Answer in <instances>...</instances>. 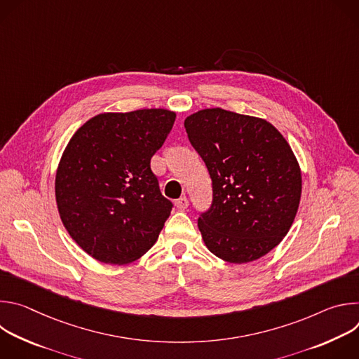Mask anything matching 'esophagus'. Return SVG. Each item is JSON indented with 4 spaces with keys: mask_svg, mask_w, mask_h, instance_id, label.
<instances>
[{
    "mask_svg": "<svg viewBox=\"0 0 359 359\" xmlns=\"http://www.w3.org/2000/svg\"><path fill=\"white\" fill-rule=\"evenodd\" d=\"M175 206H176L179 210H184V209H187V206H189V200L183 196V197H180V198H177V200L175 201Z\"/></svg>",
    "mask_w": 359,
    "mask_h": 359,
    "instance_id": "1",
    "label": "esophagus"
}]
</instances>
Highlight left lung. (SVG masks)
Returning a JSON list of instances; mask_svg holds the SVG:
<instances>
[{
  "label": "left lung",
  "instance_id": "8db88e82",
  "mask_svg": "<svg viewBox=\"0 0 359 359\" xmlns=\"http://www.w3.org/2000/svg\"><path fill=\"white\" fill-rule=\"evenodd\" d=\"M184 128L213 184L212 208L197 223L204 244L227 263L262 259L287 236L299 206L291 146L266 119L222 108L189 115Z\"/></svg>",
  "mask_w": 359,
  "mask_h": 359
}]
</instances>
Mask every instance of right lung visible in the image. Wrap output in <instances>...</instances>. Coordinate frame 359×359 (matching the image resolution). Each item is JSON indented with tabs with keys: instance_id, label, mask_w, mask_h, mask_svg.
Masks as SVG:
<instances>
[{
	"instance_id": "right-lung-1",
	"label": "right lung",
	"mask_w": 359,
	"mask_h": 359,
	"mask_svg": "<svg viewBox=\"0 0 359 359\" xmlns=\"http://www.w3.org/2000/svg\"><path fill=\"white\" fill-rule=\"evenodd\" d=\"M176 112H104L69 139L55 176L60 217L92 259L129 264L156 243L173 204L162 196L150 159Z\"/></svg>"
}]
</instances>
